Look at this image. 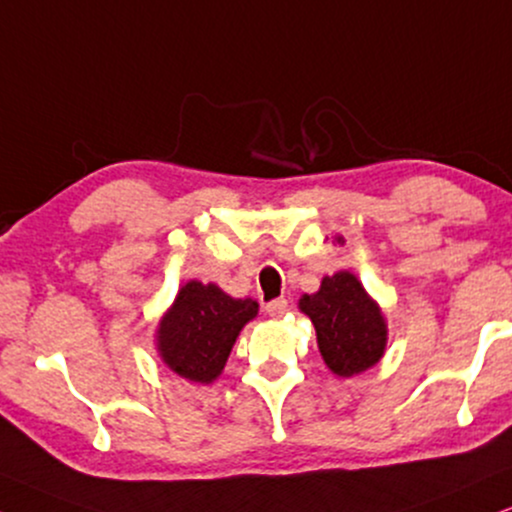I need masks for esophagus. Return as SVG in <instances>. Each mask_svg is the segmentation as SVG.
Listing matches in <instances>:
<instances>
[{
    "label": "esophagus",
    "mask_w": 512,
    "mask_h": 512,
    "mask_svg": "<svg viewBox=\"0 0 512 512\" xmlns=\"http://www.w3.org/2000/svg\"><path fill=\"white\" fill-rule=\"evenodd\" d=\"M267 314L269 316H283L288 312V300L286 297H278V300H271V302H267Z\"/></svg>",
    "instance_id": "34e87169"
}]
</instances>
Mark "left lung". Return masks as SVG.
Returning a JSON list of instances; mask_svg holds the SVG:
<instances>
[{
    "label": "left lung",
    "mask_w": 512,
    "mask_h": 512,
    "mask_svg": "<svg viewBox=\"0 0 512 512\" xmlns=\"http://www.w3.org/2000/svg\"><path fill=\"white\" fill-rule=\"evenodd\" d=\"M300 309L314 323L323 361L340 378L364 373L385 354V316L349 271L323 276L314 295L300 297Z\"/></svg>",
    "instance_id": "1"
}]
</instances>
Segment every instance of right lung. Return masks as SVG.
<instances>
[{"label": "right lung", "mask_w": 512, "mask_h": 512, "mask_svg": "<svg viewBox=\"0 0 512 512\" xmlns=\"http://www.w3.org/2000/svg\"><path fill=\"white\" fill-rule=\"evenodd\" d=\"M260 304L236 300L215 283L189 281L158 323L160 359L181 378L210 385L224 371L231 347Z\"/></svg>", "instance_id": "obj_1"}]
</instances>
